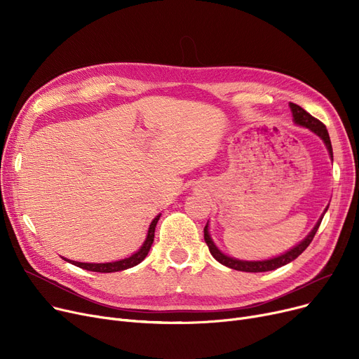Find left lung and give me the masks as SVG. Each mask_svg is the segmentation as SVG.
<instances>
[{
	"label": "left lung",
	"mask_w": 359,
	"mask_h": 359,
	"mask_svg": "<svg viewBox=\"0 0 359 359\" xmlns=\"http://www.w3.org/2000/svg\"><path fill=\"white\" fill-rule=\"evenodd\" d=\"M290 107H291V111H292V118H294V122L299 126H304V128H309L311 132H314L316 135H318L320 138L323 140V142L326 144V148L329 151V156L330 158L333 160V149H332V142H330V138H329V132L326 129V126L320 122L318 119L313 118L309 111H306L303 107L295 104V103H290ZM329 208V206H327ZM327 208L325 210L323 215L320 217V219L317 221V224L314 225V229L310 231V234L301 241L299 244H297L295 248L290 249L287 253L280 255V256H276L273 259H268V260H240V259H234V257H230L227 255H224L211 238L210 236V231H208V224L205 225L203 229V238H205V243L208 244L210 248V252L211 255L214 256L215 260H218L221 265L227 266V268H231V269H236V271H241V272H268V271H273V269H278L280 266L287 265V263L292 262L294 259H297L301 253H303L307 248L309 244L313 241L318 227H320V222H322Z\"/></svg>",
	"instance_id": "1"
}]
</instances>
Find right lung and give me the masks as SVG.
Segmentation results:
<instances>
[{
    "instance_id": "add662e5",
    "label": "right lung",
    "mask_w": 359,
    "mask_h": 359,
    "mask_svg": "<svg viewBox=\"0 0 359 359\" xmlns=\"http://www.w3.org/2000/svg\"><path fill=\"white\" fill-rule=\"evenodd\" d=\"M160 215L158 214L153 222L149 224V229H148V233H147V238L144 241V244L141 246V249L134 253L129 257H125L122 260H116V262H109V263H83V262H75V260H68L65 259L67 262L72 263V265L79 266L81 269H86V271H93V272H100V273H109V272H119V271H125V269H129V268H134L137 266L138 263H141L145 256L148 255L149 249H151V244H153L154 241V231H156V225L160 219Z\"/></svg>"
}]
</instances>
